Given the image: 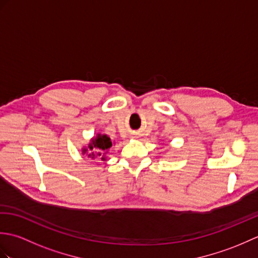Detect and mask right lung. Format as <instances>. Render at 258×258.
<instances>
[{"mask_svg": "<svg viewBox=\"0 0 258 258\" xmlns=\"http://www.w3.org/2000/svg\"><path fill=\"white\" fill-rule=\"evenodd\" d=\"M111 146H112V142L107 135L98 134L97 138L92 140L91 144L89 145V150L84 149L83 153L86 155H89V157L91 158H100L103 156L102 160H105V158H104V155H105V152ZM87 150L89 152H87Z\"/></svg>", "mask_w": 258, "mask_h": 258, "instance_id": "1", "label": "right lung"}]
</instances>
